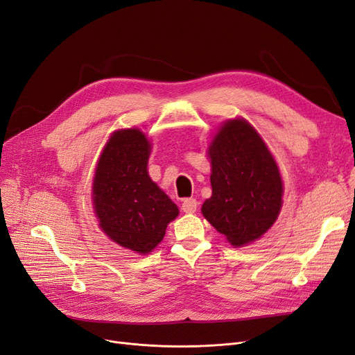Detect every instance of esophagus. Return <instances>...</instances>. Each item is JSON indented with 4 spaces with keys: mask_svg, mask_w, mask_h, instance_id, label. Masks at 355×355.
I'll use <instances>...</instances> for the list:
<instances>
[{
    "mask_svg": "<svg viewBox=\"0 0 355 355\" xmlns=\"http://www.w3.org/2000/svg\"><path fill=\"white\" fill-rule=\"evenodd\" d=\"M181 209H182V212H186V214H194L196 211H198V200L186 199L184 202H182Z\"/></svg>",
    "mask_w": 355,
    "mask_h": 355,
    "instance_id": "obj_1",
    "label": "esophagus"
}]
</instances>
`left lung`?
I'll list each match as a JSON object with an SVG mask.
<instances>
[{
  "label": "left lung",
  "mask_w": 355,
  "mask_h": 355,
  "mask_svg": "<svg viewBox=\"0 0 355 355\" xmlns=\"http://www.w3.org/2000/svg\"><path fill=\"white\" fill-rule=\"evenodd\" d=\"M212 196L202 214L234 247L259 240L277 220L284 186L266 143L243 118L220 125L207 149Z\"/></svg>",
  "instance_id": "1"
}]
</instances>
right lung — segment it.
<instances>
[{
    "instance_id": "right-lung-1",
    "label": "right lung",
    "mask_w": 355,
    "mask_h": 355,
    "mask_svg": "<svg viewBox=\"0 0 355 355\" xmlns=\"http://www.w3.org/2000/svg\"><path fill=\"white\" fill-rule=\"evenodd\" d=\"M150 143L139 128L114 131L99 156L92 200L101 230L131 252L159 244L178 207L148 174Z\"/></svg>"
}]
</instances>
